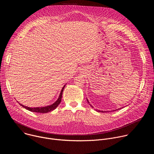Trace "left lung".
Returning a JSON list of instances; mask_svg holds the SVG:
<instances>
[{"label": "left lung", "mask_w": 154, "mask_h": 154, "mask_svg": "<svg viewBox=\"0 0 154 154\" xmlns=\"http://www.w3.org/2000/svg\"><path fill=\"white\" fill-rule=\"evenodd\" d=\"M86 100H87L88 102V103H90V102H89L88 100L87 99H86ZM90 106H91V107H92L93 108H94V107H93V106H92V105H91L90 103ZM119 109H120V108H119ZM116 110H117V109H116ZM96 111H97V112H102V113H103V112H103V111H100V110H96ZM113 111H115V110H113Z\"/></svg>", "instance_id": "left-lung-1"}]
</instances>
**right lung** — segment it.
<instances>
[{
  "label": "right lung",
  "mask_w": 154,
  "mask_h": 154,
  "mask_svg": "<svg viewBox=\"0 0 154 154\" xmlns=\"http://www.w3.org/2000/svg\"><path fill=\"white\" fill-rule=\"evenodd\" d=\"M65 86H66V85H64L63 86V87L62 88L61 91L60 92V94L59 97L57 99V100L54 103H53L51 105H48V106H46L33 107V108H32V107H29V106H25V105H24L23 104L20 103L19 102H18V103H19V105H20L23 107H24L26 109H28L29 111H30V112H36V113H48V112H51L54 110V109L58 106V105L60 103V102L61 101L62 94H63V90Z\"/></svg>",
  "instance_id": "obj_1"
}]
</instances>
